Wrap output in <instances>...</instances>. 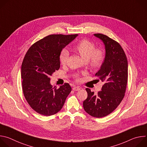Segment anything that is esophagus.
I'll return each mask as SVG.
<instances>
[{
  "mask_svg": "<svg viewBox=\"0 0 147 147\" xmlns=\"http://www.w3.org/2000/svg\"><path fill=\"white\" fill-rule=\"evenodd\" d=\"M73 90L74 91H79L80 90V87L79 86H74L73 87Z\"/></svg>",
  "mask_w": 147,
  "mask_h": 147,
  "instance_id": "obj_1",
  "label": "esophagus"
}]
</instances>
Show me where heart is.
Returning a JSON list of instances; mask_svg holds the SVG:
<instances>
[{
    "instance_id": "heart-1",
    "label": "heart",
    "mask_w": 147,
    "mask_h": 147,
    "mask_svg": "<svg viewBox=\"0 0 147 147\" xmlns=\"http://www.w3.org/2000/svg\"><path fill=\"white\" fill-rule=\"evenodd\" d=\"M74 49L85 61H87L88 65L93 69L99 67L104 60L105 55L102 50L95 49V44L88 39H84L74 47ZM69 52L67 49L63 50L59 55V60L63 65L66 64ZM78 75H76L78 78Z\"/></svg>"
}]
</instances>
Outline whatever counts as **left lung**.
Listing matches in <instances>:
<instances>
[{"label": "left lung", "instance_id": "1", "mask_svg": "<svg viewBox=\"0 0 147 147\" xmlns=\"http://www.w3.org/2000/svg\"><path fill=\"white\" fill-rule=\"evenodd\" d=\"M94 35L102 41L105 49L103 62L95 74L104 84L96 95L90 89H86L88 96L83 102V107L90 115L100 118L111 113L123 100L127 84L128 63L116 41L102 34Z\"/></svg>", "mask_w": 147, "mask_h": 147}]
</instances>
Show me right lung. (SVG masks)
Here are the masks:
<instances>
[{
	"mask_svg": "<svg viewBox=\"0 0 147 147\" xmlns=\"http://www.w3.org/2000/svg\"><path fill=\"white\" fill-rule=\"evenodd\" d=\"M77 36L48 35L34 44L25 55L21 70L23 94L30 106L42 115L60 111L71 91L68 83L59 88L52 87L50 76L60 68L62 49Z\"/></svg>",
	"mask_w": 147,
	"mask_h": 147,
	"instance_id": "obj_1",
	"label": "right lung"
}]
</instances>
